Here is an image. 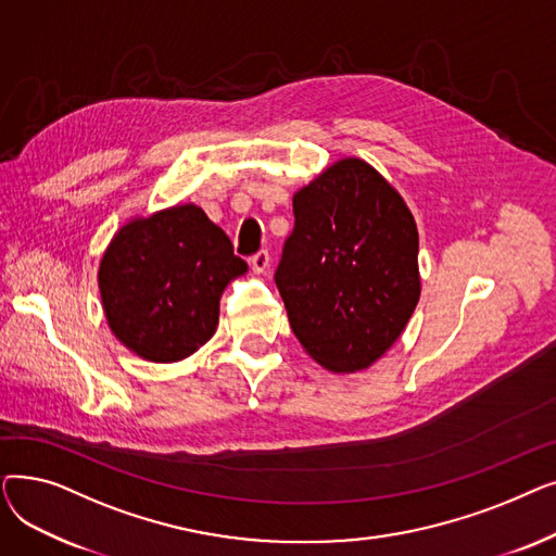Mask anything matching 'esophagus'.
Returning a JSON list of instances; mask_svg holds the SVG:
<instances>
[{"mask_svg": "<svg viewBox=\"0 0 556 556\" xmlns=\"http://www.w3.org/2000/svg\"><path fill=\"white\" fill-rule=\"evenodd\" d=\"M250 263H252V270L254 273H263V270L270 266V252L268 250H258L256 254H252Z\"/></svg>", "mask_w": 556, "mask_h": 556, "instance_id": "34e87169", "label": "esophagus"}]
</instances>
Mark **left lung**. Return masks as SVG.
Wrapping results in <instances>:
<instances>
[{"mask_svg":"<svg viewBox=\"0 0 556 556\" xmlns=\"http://www.w3.org/2000/svg\"><path fill=\"white\" fill-rule=\"evenodd\" d=\"M275 283L306 352L331 371L381 358L419 302V233L403 198L349 157L293 198Z\"/></svg>","mask_w":556,"mask_h":556,"instance_id":"1","label":"left lung"}]
</instances>
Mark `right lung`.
I'll return each instance as SVG.
<instances>
[{
  "mask_svg": "<svg viewBox=\"0 0 556 556\" xmlns=\"http://www.w3.org/2000/svg\"><path fill=\"white\" fill-rule=\"evenodd\" d=\"M245 270L195 204L137 218L116 231L99 268L110 329L146 361H182L214 336L223 290Z\"/></svg>",
  "mask_w": 556,
  "mask_h": 556,
  "instance_id": "obj_1",
  "label": "right lung"
}]
</instances>
